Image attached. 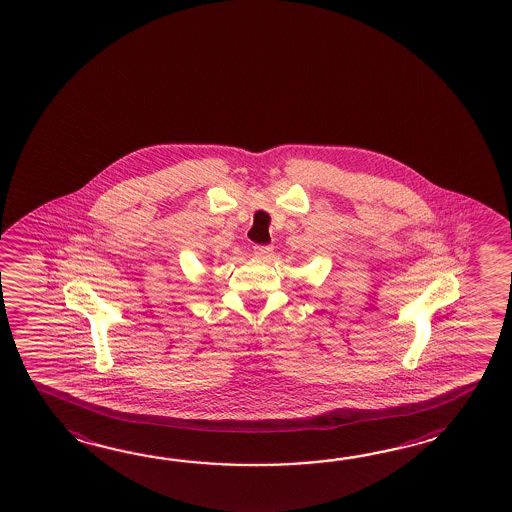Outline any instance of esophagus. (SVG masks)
Wrapping results in <instances>:
<instances>
[{
	"label": "esophagus",
	"mask_w": 512,
	"mask_h": 512,
	"mask_svg": "<svg viewBox=\"0 0 512 512\" xmlns=\"http://www.w3.org/2000/svg\"><path fill=\"white\" fill-rule=\"evenodd\" d=\"M271 245H256L254 247V254H256V258H260V260H267V258H271L272 256Z\"/></svg>",
	"instance_id": "34e87169"
}]
</instances>
